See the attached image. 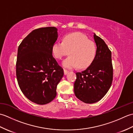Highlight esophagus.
<instances>
[{
    "label": "esophagus",
    "instance_id": "obj_1",
    "mask_svg": "<svg viewBox=\"0 0 133 133\" xmlns=\"http://www.w3.org/2000/svg\"><path fill=\"white\" fill-rule=\"evenodd\" d=\"M63 70H64V75H66V74H67V73L69 72L68 70H66V69H64Z\"/></svg>",
    "mask_w": 133,
    "mask_h": 133
}]
</instances>
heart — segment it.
<instances>
[{
    "mask_svg": "<svg viewBox=\"0 0 133 133\" xmlns=\"http://www.w3.org/2000/svg\"><path fill=\"white\" fill-rule=\"evenodd\" d=\"M52 52L56 58L61 59L69 53L63 62L67 68L86 69L94 61L97 53L95 43L82 33L67 35L62 42L56 41L52 46Z\"/></svg>",
    "mask_w": 133,
    "mask_h": 133,
    "instance_id": "heart-1",
    "label": "heart"
}]
</instances>
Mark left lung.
<instances>
[{
    "instance_id": "obj_1",
    "label": "left lung",
    "mask_w": 133,
    "mask_h": 133,
    "mask_svg": "<svg viewBox=\"0 0 133 133\" xmlns=\"http://www.w3.org/2000/svg\"><path fill=\"white\" fill-rule=\"evenodd\" d=\"M97 53L92 63L81 72H76L74 93L77 98L86 103L101 100L112 84L113 79L111 52L102 39L94 34Z\"/></svg>"
}]
</instances>
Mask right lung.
<instances>
[{
  "label": "right lung",
  "instance_id": "right-lung-1",
  "mask_svg": "<svg viewBox=\"0 0 133 133\" xmlns=\"http://www.w3.org/2000/svg\"><path fill=\"white\" fill-rule=\"evenodd\" d=\"M58 38L55 27L32 31L19 44L16 63L19 86L34 103L45 104L56 95V87L63 69L52 54V46Z\"/></svg>",
  "mask_w": 133,
  "mask_h": 133
}]
</instances>
